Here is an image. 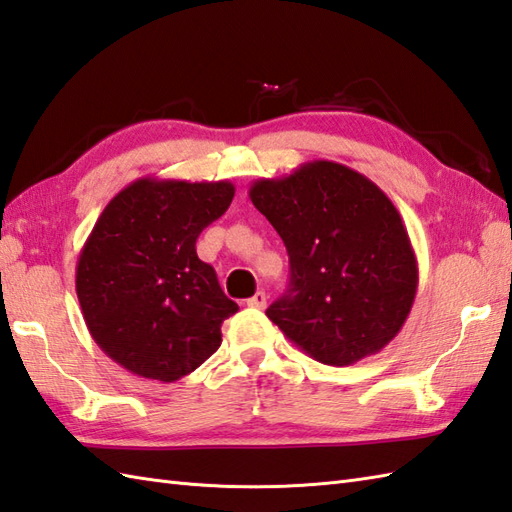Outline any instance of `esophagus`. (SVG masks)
Instances as JSON below:
<instances>
[{
	"label": "esophagus",
	"mask_w": 512,
	"mask_h": 512,
	"mask_svg": "<svg viewBox=\"0 0 512 512\" xmlns=\"http://www.w3.org/2000/svg\"><path fill=\"white\" fill-rule=\"evenodd\" d=\"M247 306H252V309H265V306H267L265 291H256L252 298L247 300Z\"/></svg>",
	"instance_id": "1"
}]
</instances>
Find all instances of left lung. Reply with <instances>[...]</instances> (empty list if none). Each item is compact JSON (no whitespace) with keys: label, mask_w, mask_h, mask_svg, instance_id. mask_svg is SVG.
I'll use <instances>...</instances> for the list:
<instances>
[{"label":"left lung","mask_w":512,"mask_h":512,"mask_svg":"<svg viewBox=\"0 0 512 512\" xmlns=\"http://www.w3.org/2000/svg\"><path fill=\"white\" fill-rule=\"evenodd\" d=\"M249 199L289 252V291L267 309L287 339L326 366H352L401 331L418 263L388 195L344 164L313 160L256 179Z\"/></svg>","instance_id":"8db88e82"}]
</instances>
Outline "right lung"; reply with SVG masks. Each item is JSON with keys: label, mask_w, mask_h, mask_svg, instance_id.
I'll list each match as a JSON object with an SVG mask.
<instances>
[{"label": "right lung", "mask_w": 512, "mask_h": 512, "mask_svg": "<svg viewBox=\"0 0 512 512\" xmlns=\"http://www.w3.org/2000/svg\"><path fill=\"white\" fill-rule=\"evenodd\" d=\"M232 199L227 179L142 177L100 212L78 256L76 295L89 335L124 370L173 383L221 346L238 306L195 243Z\"/></svg>", "instance_id": "add662e5"}]
</instances>
